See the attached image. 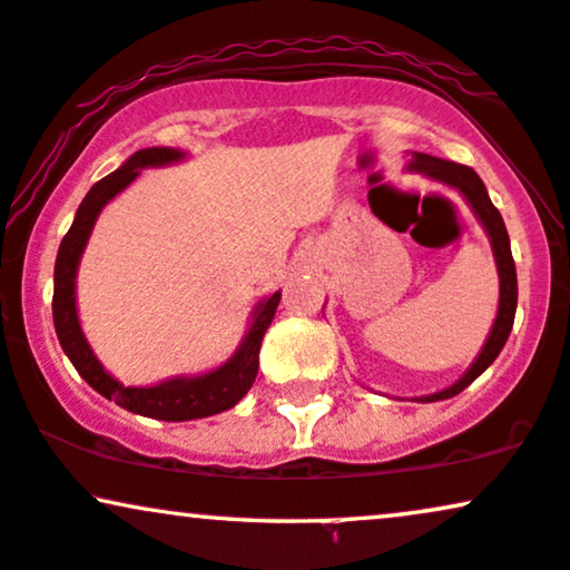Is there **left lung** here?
<instances>
[{
	"instance_id": "left-lung-1",
	"label": "left lung",
	"mask_w": 570,
	"mask_h": 570,
	"mask_svg": "<svg viewBox=\"0 0 570 570\" xmlns=\"http://www.w3.org/2000/svg\"><path fill=\"white\" fill-rule=\"evenodd\" d=\"M407 168L423 173V176L434 178V181H442L463 194L465 202L473 207V213H476V218L481 220V226L487 228L489 242H492L494 261H497V273H500V307H497L494 326H492V331H489L484 350H481L479 357L473 360L471 368L463 373V379L455 381L452 386L442 389V392L429 394V397H417L421 402H436V400L455 397V394L463 392L465 386H471L473 381H476L481 373H484L489 365L494 363V357L500 355L502 347H505L510 328H513V321H515L518 278H515V263H513V252H510L505 220H502L500 210H497V207L492 205V199H489L487 186L479 178V173L473 168H468V165L439 160V157H431L423 153H413Z\"/></svg>"
}]
</instances>
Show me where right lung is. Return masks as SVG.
<instances>
[{"instance_id": "obj_1", "label": "right lung", "mask_w": 570, "mask_h": 570, "mask_svg": "<svg viewBox=\"0 0 570 570\" xmlns=\"http://www.w3.org/2000/svg\"><path fill=\"white\" fill-rule=\"evenodd\" d=\"M178 160H184V153H178V149H139L118 170L94 184L81 205H78L73 226H70V232L60 242V252H57L55 263L52 315L57 338H60L65 355L70 357V363L76 365V371L81 373L86 384L97 389L102 397L115 400L120 407L131 410L136 415L157 417V421H194V417H207L234 407L249 392V386L255 384L257 365H261L263 336L268 331L281 302V292L263 299L255 307V313H252V326L247 336H244V342L239 344V350L234 352V357H228L220 368L202 373V376H178L155 386H124L94 357L76 313V273L86 242L91 236L94 223H97V215L102 213V207L115 194L124 191L139 176L141 168Z\"/></svg>"}]
</instances>
